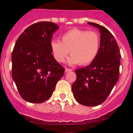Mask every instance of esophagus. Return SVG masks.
<instances>
[{"label":"esophagus","instance_id":"34e87169","mask_svg":"<svg viewBox=\"0 0 133 133\" xmlns=\"http://www.w3.org/2000/svg\"><path fill=\"white\" fill-rule=\"evenodd\" d=\"M71 70H72V69H69V68H65V72H69V71H71Z\"/></svg>","mask_w":133,"mask_h":133}]
</instances>
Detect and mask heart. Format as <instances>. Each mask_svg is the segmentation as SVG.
Wrapping results in <instances>:
<instances>
[{"instance_id": "obj_1", "label": "heart", "mask_w": 133, "mask_h": 133, "mask_svg": "<svg viewBox=\"0 0 133 133\" xmlns=\"http://www.w3.org/2000/svg\"><path fill=\"white\" fill-rule=\"evenodd\" d=\"M101 38L97 32L73 29L61 36V42L54 40L50 43L54 58L63 63L70 51L69 63L87 65L95 60L98 53Z\"/></svg>"}]
</instances>
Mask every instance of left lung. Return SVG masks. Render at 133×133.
Wrapping results in <instances>:
<instances>
[{
    "instance_id": "8db88e82",
    "label": "left lung",
    "mask_w": 133,
    "mask_h": 133,
    "mask_svg": "<svg viewBox=\"0 0 133 133\" xmlns=\"http://www.w3.org/2000/svg\"><path fill=\"white\" fill-rule=\"evenodd\" d=\"M101 32L97 57L89 66L75 70L77 79L72 86L74 97L84 106L99 105L107 98L119 77L121 52L113 35L103 26L88 23Z\"/></svg>"
}]
</instances>
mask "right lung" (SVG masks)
<instances>
[{
    "mask_svg": "<svg viewBox=\"0 0 133 133\" xmlns=\"http://www.w3.org/2000/svg\"><path fill=\"white\" fill-rule=\"evenodd\" d=\"M59 27L51 22L29 26L16 41L12 53V77L26 101L42 103L49 99L64 69L54 58L52 34Z\"/></svg>",
    "mask_w": 133,
    "mask_h": 133,
    "instance_id": "obj_1",
    "label": "right lung"
}]
</instances>
